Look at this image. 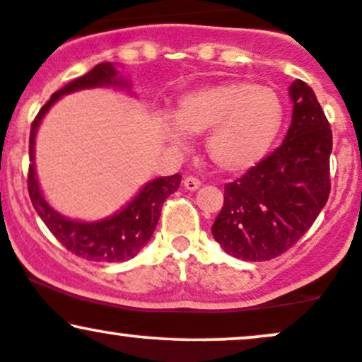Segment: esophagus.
Masks as SVG:
<instances>
[{
    "label": "esophagus",
    "instance_id": "1",
    "mask_svg": "<svg viewBox=\"0 0 362 362\" xmlns=\"http://www.w3.org/2000/svg\"><path fill=\"white\" fill-rule=\"evenodd\" d=\"M182 182H185V188L189 189V191L198 189L199 186H202V181H199L196 176H186L185 181H182Z\"/></svg>",
    "mask_w": 362,
    "mask_h": 362
}]
</instances>
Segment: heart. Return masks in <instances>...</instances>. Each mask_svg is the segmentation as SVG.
Listing matches in <instances>:
<instances>
[{
  "label": "heart",
  "mask_w": 362,
  "mask_h": 362,
  "mask_svg": "<svg viewBox=\"0 0 362 362\" xmlns=\"http://www.w3.org/2000/svg\"><path fill=\"white\" fill-rule=\"evenodd\" d=\"M284 124V104L270 87L252 82H225L181 97L173 115H163V129L174 144H186V132H208V153L218 166L243 171L269 153Z\"/></svg>",
  "instance_id": "obj_1"
}]
</instances>
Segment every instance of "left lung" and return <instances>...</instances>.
<instances>
[{
  "label": "left lung",
  "instance_id": "obj_1",
  "mask_svg": "<svg viewBox=\"0 0 362 362\" xmlns=\"http://www.w3.org/2000/svg\"><path fill=\"white\" fill-rule=\"evenodd\" d=\"M290 97L293 114L284 142L225 185L211 226L223 250L240 260L267 262L292 248L331 193V124L305 82H293Z\"/></svg>",
  "mask_w": 362,
  "mask_h": 362
}]
</instances>
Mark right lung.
I'll return each mask as SVG.
<instances>
[{
	"label": "right lung",
	"mask_w": 362,
	"mask_h": 362,
	"mask_svg": "<svg viewBox=\"0 0 362 362\" xmlns=\"http://www.w3.org/2000/svg\"><path fill=\"white\" fill-rule=\"evenodd\" d=\"M117 72L109 62L95 65L90 72L72 80L57 90L50 97V100L45 104L37 117L31 122L30 131V160H33V146L35 134L40 120L50 105L58 97L64 93L80 90V88H90L100 86H122L119 82ZM181 174H173V176L158 177V180L147 182L141 193L127 204L122 211L104 221L97 223H80L66 220L48 206L40 193L37 176H35V166L30 164L28 168V193L33 208L42 218L47 228L52 231L53 236L64 247L72 252L74 255L86 258L90 262H126L129 258L136 257L146 243L149 242L151 235L158 225L160 209H163L164 199L169 194L180 188Z\"/></svg>",
	"instance_id": "right-lung-1"
}]
</instances>
